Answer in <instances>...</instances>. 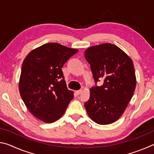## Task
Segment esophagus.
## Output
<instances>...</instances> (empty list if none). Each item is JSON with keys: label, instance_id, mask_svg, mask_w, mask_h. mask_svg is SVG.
Wrapping results in <instances>:
<instances>
[{"label": "esophagus", "instance_id": "1", "mask_svg": "<svg viewBox=\"0 0 154 154\" xmlns=\"http://www.w3.org/2000/svg\"><path fill=\"white\" fill-rule=\"evenodd\" d=\"M82 90H77V91H75V93H76L77 94V95H79V94H80L81 93H82Z\"/></svg>", "mask_w": 154, "mask_h": 154}]
</instances>
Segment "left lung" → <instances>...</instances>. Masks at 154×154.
<instances>
[{"mask_svg":"<svg viewBox=\"0 0 154 154\" xmlns=\"http://www.w3.org/2000/svg\"><path fill=\"white\" fill-rule=\"evenodd\" d=\"M94 79H103L101 86L90 89L85 103L87 113L98 124L113 123L126 110L136 88V75L132 60L118 46L103 43L85 51Z\"/></svg>","mask_w":154,"mask_h":154,"instance_id":"8db88e82","label":"left lung"}]
</instances>
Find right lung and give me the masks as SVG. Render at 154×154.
Returning <instances> with one entry per match:
<instances>
[{
  "mask_svg": "<svg viewBox=\"0 0 154 154\" xmlns=\"http://www.w3.org/2000/svg\"><path fill=\"white\" fill-rule=\"evenodd\" d=\"M77 51L48 43L31 51L23 62L21 98L30 113L43 122L53 123L60 118L74 97L73 92L67 89L61 68Z\"/></svg>",
  "mask_w": 154,
  "mask_h": 154,
  "instance_id": "right-lung-1",
  "label": "right lung"
}]
</instances>
